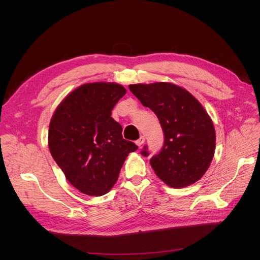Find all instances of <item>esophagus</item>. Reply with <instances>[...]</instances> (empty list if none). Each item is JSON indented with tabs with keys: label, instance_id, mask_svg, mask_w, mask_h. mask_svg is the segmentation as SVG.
I'll use <instances>...</instances> for the list:
<instances>
[{
	"label": "esophagus",
	"instance_id": "34e87169",
	"mask_svg": "<svg viewBox=\"0 0 260 260\" xmlns=\"http://www.w3.org/2000/svg\"><path fill=\"white\" fill-rule=\"evenodd\" d=\"M145 142V138L143 137V136H141V137L137 140V141H136L135 143H136V145H137V146H139V147H141V145L143 144Z\"/></svg>",
	"mask_w": 260,
	"mask_h": 260
}]
</instances>
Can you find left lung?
<instances>
[{"instance_id":"8db88e82","label":"left lung","mask_w":260,"mask_h":260,"mask_svg":"<svg viewBox=\"0 0 260 260\" xmlns=\"http://www.w3.org/2000/svg\"><path fill=\"white\" fill-rule=\"evenodd\" d=\"M129 90L158 117L165 133L161 152L151 159L159 178L171 187L197 182L211 166L216 134L201 103L185 88L170 82L131 84ZM147 156V152H142Z\"/></svg>"}]
</instances>
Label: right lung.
<instances>
[{
  "label": "right lung",
  "instance_id": "obj_1",
  "mask_svg": "<svg viewBox=\"0 0 260 260\" xmlns=\"http://www.w3.org/2000/svg\"><path fill=\"white\" fill-rule=\"evenodd\" d=\"M125 93L115 82L82 84L66 95L51 117L50 154L66 179L88 196L108 193L128 154L138 148L122 138V126L111 117Z\"/></svg>",
  "mask_w": 260,
  "mask_h": 260
}]
</instances>
